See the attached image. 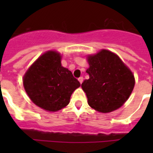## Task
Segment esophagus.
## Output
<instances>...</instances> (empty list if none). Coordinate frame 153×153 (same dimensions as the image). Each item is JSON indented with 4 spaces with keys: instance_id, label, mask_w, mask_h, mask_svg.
Masks as SVG:
<instances>
[{
    "instance_id": "obj_1",
    "label": "esophagus",
    "mask_w": 153,
    "mask_h": 153,
    "mask_svg": "<svg viewBox=\"0 0 153 153\" xmlns=\"http://www.w3.org/2000/svg\"><path fill=\"white\" fill-rule=\"evenodd\" d=\"M79 81L80 83H82V82H83V78L82 77H80V78H79Z\"/></svg>"
}]
</instances>
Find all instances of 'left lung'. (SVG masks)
I'll use <instances>...</instances> for the list:
<instances>
[{
    "label": "left lung",
    "instance_id": "8db88e82",
    "mask_svg": "<svg viewBox=\"0 0 153 153\" xmlns=\"http://www.w3.org/2000/svg\"><path fill=\"white\" fill-rule=\"evenodd\" d=\"M90 67L86 70L89 79L82 88L86 93L89 105L101 113L116 110L128 100L135 85L129 68L120 58L108 50L88 55Z\"/></svg>",
    "mask_w": 153,
    "mask_h": 153
}]
</instances>
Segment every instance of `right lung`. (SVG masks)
<instances>
[{"label": "right lung", "instance_id": "right-lung-1", "mask_svg": "<svg viewBox=\"0 0 153 153\" xmlns=\"http://www.w3.org/2000/svg\"><path fill=\"white\" fill-rule=\"evenodd\" d=\"M26 93L37 106L55 112L69 104L80 82L61 64V55L48 51L39 56L23 78Z\"/></svg>", "mask_w": 153, "mask_h": 153}]
</instances>
